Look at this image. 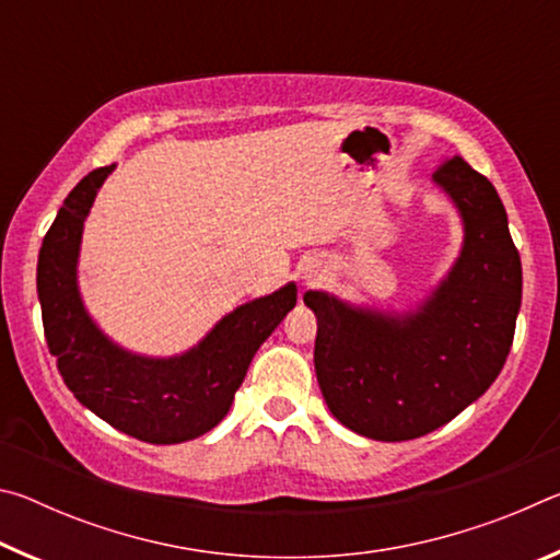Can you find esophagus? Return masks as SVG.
Listing matches in <instances>:
<instances>
[{"label": "esophagus", "mask_w": 560, "mask_h": 560, "mask_svg": "<svg viewBox=\"0 0 560 560\" xmlns=\"http://www.w3.org/2000/svg\"><path fill=\"white\" fill-rule=\"evenodd\" d=\"M316 277H318L316 269H306V273H303V279L306 281H316Z\"/></svg>", "instance_id": "obj_1"}]
</instances>
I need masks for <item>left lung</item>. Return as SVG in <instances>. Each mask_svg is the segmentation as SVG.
I'll use <instances>...</instances> for the list:
<instances>
[{"label":"left lung","instance_id":"left-lung-1","mask_svg":"<svg viewBox=\"0 0 560 560\" xmlns=\"http://www.w3.org/2000/svg\"><path fill=\"white\" fill-rule=\"evenodd\" d=\"M457 210L462 249L415 308L358 306L306 291L314 365L328 410L363 438L402 442L454 420L497 381L521 308V259L494 185L459 155L434 170Z\"/></svg>","mask_w":560,"mask_h":560}]
</instances>
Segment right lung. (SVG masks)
<instances>
[{
    "label": "right lung",
    "mask_w": 560,
    "mask_h": 560,
    "mask_svg": "<svg viewBox=\"0 0 560 560\" xmlns=\"http://www.w3.org/2000/svg\"><path fill=\"white\" fill-rule=\"evenodd\" d=\"M113 167L83 177L44 236L36 291L46 343L75 400L110 428L150 444L195 440L230 412L254 353L296 306V283L236 306L179 355L153 358L118 346L91 318L79 289L83 222Z\"/></svg>",
    "instance_id": "obj_1"
}]
</instances>
